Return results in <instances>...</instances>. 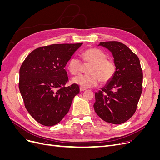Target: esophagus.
Instances as JSON below:
<instances>
[{
  "instance_id": "obj_1",
  "label": "esophagus",
  "mask_w": 160,
  "mask_h": 160,
  "mask_svg": "<svg viewBox=\"0 0 160 160\" xmlns=\"http://www.w3.org/2000/svg\"><path fill=\"white\" fill-rule=\"evenodd\" d=\"M87 89V88H85V87L83 86H80V90L81 91H85Z\"/></svg>"
}]
</instances>
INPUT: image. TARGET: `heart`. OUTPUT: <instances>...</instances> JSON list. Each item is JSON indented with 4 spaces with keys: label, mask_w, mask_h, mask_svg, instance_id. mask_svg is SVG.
I'll return each instance as SVG.
<instances>
[{
    "label": "heart",
    "mask_w": 160,
    "mask_h": 160,
    "mask_svg": "<svg viewBox=\"0 0 160 160\" xmlns=\"http://www.w3.org/2000/svg\"><path fill=\"white\" fill-rule=\"evenodd\" d=\"M85 65H90L88 75H79L72 79L73 83L85 88L98 85L99 81L106 84L113 79L117 72L115 62L107 58L105 53L97 48H90L81 54ZM77 57H72L67 64V69L72 75L80 73L84 65Z\"/></svg>",
    "instance_id": "obj_1"
}]
</instances>
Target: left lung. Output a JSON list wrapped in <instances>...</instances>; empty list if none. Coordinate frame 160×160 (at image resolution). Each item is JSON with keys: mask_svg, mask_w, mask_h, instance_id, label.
I'll list each match as a JSON object with an SVG mask.
<instances>
[{"mask_svg": "<svg viewBox=\"0 0 160 160\" xmlns=\"http://www.w3.org/2000/svg\"><path fill=\"white\" fill-rule=\"evenodd\" d=\"M113 55L117 72L109 83L95 93V113L106 122L121 124L132 117L142 93L143 72L138 57L118 41L101 42Z\"/></svg>", "mask_w": 160, "mask_h": 160, "instance_id": "left-lung-1", "label": "left lung"}]
</instances>
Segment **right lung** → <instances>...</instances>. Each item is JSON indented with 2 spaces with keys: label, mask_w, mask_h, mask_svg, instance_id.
<instances>
[{
  "label": "right lung",
  "mask_w": 160,
  "mask_h": 160,
  "mask_svg": "<svg viewBox=\"0 0 160 160\" xmlns=\"http://www.w3.org/2000/svg\"><path fill=\"white\" fill-rule=\"evenodd\" d=\"M83 43L53 44L37 48L28 55L19 71V90L32 117L45 126L59 123L69 111L79 85L66 87L65 67Z\"/></svg>",
  "instance_id": "add662e5"
}]
</instances>
